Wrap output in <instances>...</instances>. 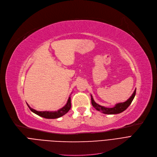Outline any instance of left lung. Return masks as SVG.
<instances>
[{"mask_svg":"<svg viewBox=\"0 0 157 157\" xmlns=\"http://www.w3.org/2000/svg\"><path fill=\"white\" fill-rule=\"evenodd\" d=\"M136 88L134 90V93L132 94L130 96V97L128 98V99L124 102H121V103H118L115 105V106H114L113 108H105L104 106H102L99 104H97L93 98L92 95H91V100H92V104L93 105L94 108L97 109L98 111H101L104 114H119L122 113L123 111H124L126 109L128 108V107L130 105V104L132 102L133 99L135 97L136 95Z\"/></svg>","mask_w":157,"mask_h":157,"instance_id":"left-lung-1","label":"left lung"}]
</instances>
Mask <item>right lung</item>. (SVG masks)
<instances>
[{
  "instance_id": "1",
  "label": "right lung",
  "mask_w": 157,
  "mask_h": 157,
  "mask_svg": "<svg viewBox=\"0 0 157 157\" xmlns=\"http://www.w3.org/2000/svg\"><path fill=\"white\" fill-rule=\"evenodd\" d=\"M27 104L32 112L37 114L39 117H41L44 118H47V119L59 118L63 116L64 114L67 113L70 110V109L71 108V97H69V99L67 101V104H66L63 107V108H62L61 109H59L58 111H36V109H34L32 108H30V105L27 103Z\"/></svg>"
}]
</instances>
